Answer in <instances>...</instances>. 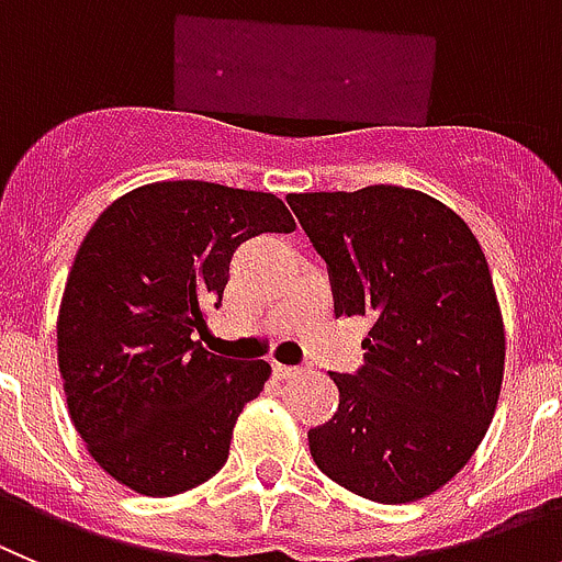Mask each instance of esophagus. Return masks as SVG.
<instances>
[{
    "instance_id": "obj_1",
    "label": "esophagus",
    "mask_w": 562,
    "mask_h": 562,
    "mask_svg": "<svg viewBox=\"0 0 562 562\" xmlns=\"http://www.w3.org/2000/svg\"><path fill=\"white\" fill-rule=\"evenodd\" d=\"M274 372H277V378H291V375H296V367H288V363H274Z\"/></svg>"
}]
</instances>
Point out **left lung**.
<instances>
[{
  "label": "left lung",
  "instance_id": "1",
  "mask_svg": "<svg viewBox=\"0 0 562 562\" xmlns=\"http://www.w3.org/2000/svg\"><path fill=\"white\" fill-rule=\"evenodd\" d=\"M327 262L336 316H369L363 363L330 372L338 408L307 431L318 470L378 504L426 498L487 434L504 322L487 260L457 212L417 190L293 193Z\"/></svg>",
  "mask_w": 562,
  "mask_h": 562
}]
</instances>
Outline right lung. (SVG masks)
I'll return each mask as SVG.
<instances>
[{
    "mask_svg": "<svg viewBox=\"0 0 562 562\" xmlns=\"http://www.w3.org/2000/svg\"><path fill=\"white\" fill-rule=\"evenodd\" d=\"M293 229L277 195L212 181L136 187L94 221L60 300L58 367L109 476L165 498L224 468L237 414L271 367L212 356L193 336L221 307L237 246Z\"/></svg>",
    "mask_w": 562,
    "mask_h": 562,
    "instance_id": "obj_1",
    "label": "right lung"
}]
</instances>
